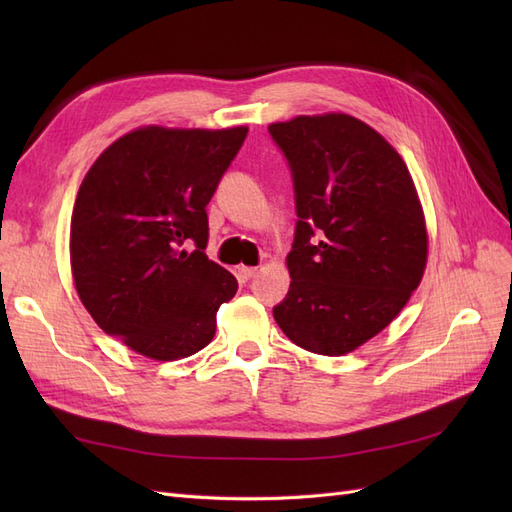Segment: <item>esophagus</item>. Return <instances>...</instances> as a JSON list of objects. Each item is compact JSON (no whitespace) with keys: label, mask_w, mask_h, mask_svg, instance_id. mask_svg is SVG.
Listing matches in <instances>:
<instances>
[{"label":"esophagus","mask_w":512,"mask_h":512,"mask_svg":"<svg viewBox=\"0 0 512 512\" xmlns=\"http://www.w3.org/2000/svg\"><path fill=\"white\" fill-rule=\"evenodd\" d=\"M256 271H258L256 267H237V277L241 282H247V280H252Z\"/></svg>","instance_id":"esophagus-1"}]
</instances>
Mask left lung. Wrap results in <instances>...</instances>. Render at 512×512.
I'll list each match as a JSON object with an SVG mask.
<instances>
[{
	"label": "left lung",
	"instance_id": "left-lung-1",
	"mask_svg": "<svg viewBox=\"0 0 512 512\" xmlns=\"http://www.w3.org/2000/svg\"><path fill=\"white\" fill-rule=\"evenodd\" d=\"M269 132L290 162L299 215L290 290L273 318L299 348L344 356L389 327L423 280L421 198L397 149L352 115H299Z\"/></svg>",
	"mask_w": 512,
	"mask_h": 512
}]
</instances>
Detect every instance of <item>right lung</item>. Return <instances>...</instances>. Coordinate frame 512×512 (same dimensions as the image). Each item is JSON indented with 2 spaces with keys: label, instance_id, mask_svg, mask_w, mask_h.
<instances>
[{
  "label": "right lung",
  "instance_id": "1",
  "mask_svg": "<svg viewBox=\"0 0 512 512\" xmlns=\"http://www.w3.org/2000/svg\"><path fill=\"white\" fill-rule=\"evenodd\" d=\"M247 136L143 126L91 164L74 200L70 267L98 327L153 361H179L215 335L235 275L207 258V205ZM194 240V253L180 245Z\"/></svg>",
  "mask_w": 512,
  "mask_h": 512
}]
</instances>
